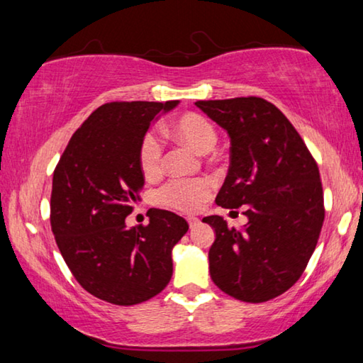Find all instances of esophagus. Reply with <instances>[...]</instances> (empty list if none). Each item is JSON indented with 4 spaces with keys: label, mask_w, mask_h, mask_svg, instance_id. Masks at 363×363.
<instances>
[{
    "label": "esophagus",
    "mask_w": 363,
    "mask_h": 363,
    "mask_svg": "<svg viewBox=\"0 0 363 363\" xmlns=\"http://www.w3.org/2000/svg\"><path fill=\"white\" fill-rule=\"evenodd\" d=\"M187 223H189L190 229H194V227H196V225L200 224V219L199 218H187Z\"/></svg>",
    "instance_id": "34e87169"
}]
</instances>
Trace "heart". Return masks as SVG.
<instances>
[{"mask_svg":"<svg viewBox=\"0 0 363 363\" xmlns=\"http://www.w3.org/2000/svg\"><path fill=\"white\" fill-rule=\"evenodd\" d=\"M169 131L199 153H210L218 143L216 126L200 113L179 116L171 123ZM139 164L147 177L158 174L163 167V144L153 133H147L140 143ZM211 182L206 179L174 181L160 192V199L177 210L194 211L211 195Z\"/></svg>","mask_w":363,"mask_h":363,"instance_id":"obj_1","label":"heart"}]
</instances>
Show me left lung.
I'll return each instance as SVG.
<instances>
[{
	"instance_id": "1",
	"label": "left lung",
	"mask_w": 363,
	"mask_h": 363,
	"mask_svg": "<svg viewBox=\"0 0 363 363\" xmlns=\"http://www.w3.org/2000/svg\"><path fill=\"white\" fill-rule=\"evenodd\" d=\"M229 134L230 167L216 196L223 208L245 206L248 223L229 229L206 216L211 280L229 296L264 303L303 275L320 235L325 211L315 160L280 110L261 97L196 101Z\"/></svg>"
}]
</instances>
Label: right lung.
Instances as JSON below:
<instances>
[{
  "label": "right lung",
  "mask_w": 363,
  "mask_h": 363,
  "mask_svg": "<svg viewBox=\"0 0 363 363\" xmlns=\"http://www.w3.org/2000/svg\"><path fill=\"white\" fill-rule=\"evenodd\" d=\"M177 104H104L75 131L54 169L51 227L60 255L78 284L107 303H144L173 275V248L187 220L157 208L147 213V225L126 227L125 219L144 187L140 143Z\"/></svg>",
  "instance_id": "obj_1"
}]
</instances>
